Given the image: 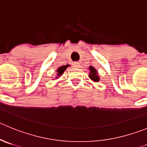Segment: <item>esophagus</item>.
<instances>
[{"label":"esophagus","instance_id":"obj_1","mask_svg":"<svg viewBox=\"0 0 147 147\" xmlns=\"http://www.w3.org/2000/svg\"><path fill=\"white\" fill-rule=\"evenodd\" d=\"M79 65H80V63L79 62H74L73 63V66L74 67V68H79Z\"/></svg>","mask_w":147,"mask_h":147}]
</instances>
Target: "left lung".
I'll return each mask as SVG.
<instances>
[{
    "mask_svg": "<svg viewBox=\"0 0 147 147\" xmlns=\"http://www.w3.org/2000/svg\"><path fill=\"white\" fill-rule=\"evenodd\" d=\"M89 77L92 79L93 82H98L99 80H100V77L98 76V73H97V71H96V69L94 67L89 66Z\"/></svg>",
    "mask_w": 147,
    "mask_h": 147,
    "instance_id": "8db88e82",
    "label": "left lung"
}]
</instances>
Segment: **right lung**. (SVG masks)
<instances>
[{
	"instance_id": "1",
	"label": "right lung",
	"mask_w": 147,
	"mask_h": 147,
	"mask_svg": "<svg viewBox=\"0 0 147 147\" xmlns=\"http://www.w3.org/2000/svg\"><path fill=\"white\" fill-rule=\"evenodd\" d=\"M69 65H62V66L59 67V68L57 69V76L55 77V79H58V77L61 76V75L63 74V72L65 71V70L66 69L67 67Z\"/></svg>"
}]
</instances>
